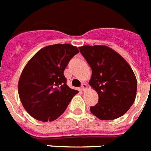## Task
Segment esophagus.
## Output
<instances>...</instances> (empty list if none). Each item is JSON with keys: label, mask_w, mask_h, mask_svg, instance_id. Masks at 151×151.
I'll list each match as a JSON object with an SVG mask.
<instances>
[{"label": "esophagus", "mask_w": 151, "mask_h": 151, "mask_svg": "<svg viewBox=\"0 0 151 151\" xmlns=\"http://www.w3.org/2000/svg\"><path fill=\"white\" fill-rule=\"evenodd\" d=\"M81 88H82V91H85V90L87 88V85H86V83H82V86H81Z\"/></svg>", "instance_id": "esophagus-1"}]
</instances>
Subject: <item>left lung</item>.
Returning <instances> with one entry per match:
<instances>
[{"mask_svg":"<svg viewBox=\"0 0 151 151\" xmlns=\"http://www.w3.org/2000/svg\"><path fill=\"white\" fill-rule=\"evenodd\" d=\"M79 50L92 71L88 84L99 95L91 112L100 120H114L125 114L137 94V79L129 64L106 46L86 45Z\"/></svg>","mask_w":151,"mask_h":151,"instance_id":"8db88e82","label":"left lung"}]
</instances>
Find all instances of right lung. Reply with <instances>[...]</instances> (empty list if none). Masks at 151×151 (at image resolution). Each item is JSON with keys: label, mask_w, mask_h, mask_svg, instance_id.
<instances>
[{"label": "right lung", "mask_w": 151, "mask_h": 151, "mask_svg": "<svg viewBox=\"0 0 151 151\" xmlns=\"http://www.w3.org/2000/svg\"><path fill=\"white\" fill-rule=\"evenodd\" d=\"M78 52L76 46L67 43L50 45L39 50L25 65L18 82V93L33 118L45 122L57 119L78 93L67 86L63 73Z\"/></svg>", "instance_id": "right-lung-1"}]
</instances>
